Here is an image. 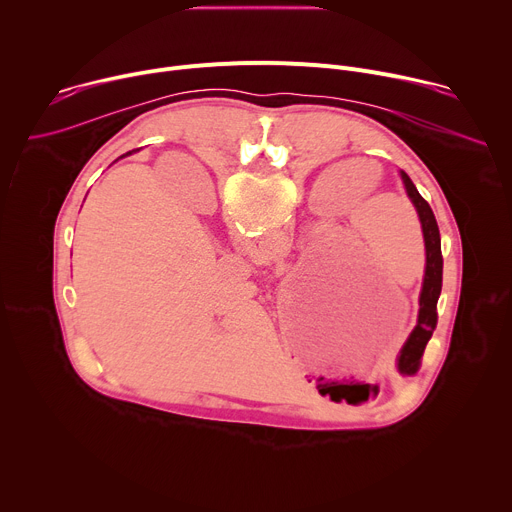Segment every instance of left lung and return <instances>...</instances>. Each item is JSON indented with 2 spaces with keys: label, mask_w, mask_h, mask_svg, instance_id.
<instances>
[{
  "label": "left lung",
  "mask_w": 512,
  "mask_h": 512,
  "mask_svg": "<svg viewBox=\"0 0 512 512\" xmlns=\"http://www.w3.org/2000/svg\"><path fill=\"white\" fill-rule=\"evenodd\" d=\"M399 174H401L405 192L417 210L421 231H423V243H425V273H423V283H421V291H419L417 324L411 330V334H409L407 342L403 344L399 358H397V369L401 375H415L421 367L423 350L437 326V300H440V294H442L444 257H442L440 229H437V221H435L431 206L417 192L411 178L405 172H399Z\"/></svg>",
  "instance_id": "left-lung-1"
}]
</instances>
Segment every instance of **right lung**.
Returning a JSON list of instances; mask_svg holds the SVG:
<instances>
[{
    "label": "right lung",
    "mask_w": 512,
    "mask_h": 512,
    "mask_svg": "<svg viewBox=\"0 0 512 512\" xmlns=\"http://www.w3.org/2000/svg\"><path fill=\"white\" fill-rule=\"evenodd\" d=\"M129 154H131V152H129ZM129 154H125V156H129Z\"/></svg>",
    "instance_id": "obj_1"
}]
</instances>
